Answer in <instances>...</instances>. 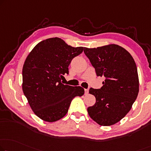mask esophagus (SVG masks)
<instances>
[{"label": "esophagus", "instance_id": "esophagus-1", "mask_svg": "<svg viewBox=\"0 0 151 151\" xmlns=\"http://www.w3.org/2000/svg\"><path fill=\"white\" fill-rule=\"evenodd\" d=\"M88 93H89V89H85V95L88 94Z\"/></svg>", "mask_w": 151, "mask_h": 151}]
</instances>
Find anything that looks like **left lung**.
<instances>
[{
    "instance_id": "1",
    "label": "left lung",
    "mask_w": 151,
    "mask_h": 151,
    "mask_svg": "<svg viewBox=\"0 0 151 151\" xmlns=\"http://www.w3.org/2000/svg\"><path fill=\"white\" fill-rule=\"evenodd\" d=\"M84 53L97 76L105 78L100 89H89L96 102L87 109L89 115L100 125L115 124L129 112L138 96L136 63L130 53L117 45L85 47Z\"/></svg>"
}]
</instances>
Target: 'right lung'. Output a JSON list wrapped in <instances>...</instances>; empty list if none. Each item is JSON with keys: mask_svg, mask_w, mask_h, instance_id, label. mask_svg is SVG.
Segmentation results:
<instances>
[{"mask_svg": "<svg viewBox=\"0 0 151 151\" xmlns=\"http://www.w3.org/2000/svg\"><path fill=\"white\" fill-rule=\"evenodd\" d=\"M83 47L68 45L60 38L40 42L29 53L22 69V89L31 109L40 119L54 122L68 112L73 99L85 93L81 87L64 85L72 60Z\"/></svg>", "mask_w": 151, "mask_h": 151, "instance_id": "1", "label": "right lung"}]
</instances>
